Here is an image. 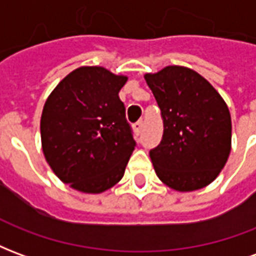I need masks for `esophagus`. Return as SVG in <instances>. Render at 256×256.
Here are the masks:
<instances>
[{
  "label": "esophagus",
  "mask_w": 256,
  "mask_h": 256,
  "mask_svg": "<svg viewBox=\"0 0 256 256\" xmlns=\"http://www.w3.org/2000/svg\"><path fill=\"white\" fill-rule=\"evenodd\" d=\"M133 128H134V132H136L137 134H140L141 132H142V128H144V122H142V120H138V122L134 123Z\"/></svg>",
  "instance_id": "1"
}]
</instances>
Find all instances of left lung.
Listing matches in <instances>:
<instances>
[{"mask_svg":"<svg viewBox=\"0 0 256 256\" xmlns=\"http://www.w3.org/2000/svg\"><path fill=\"white\" fill-rule=\"evenodd\" d=\"M144 78L163 119L160 144L150 150L156 176L178 192L207 186L230 154L232 119L226 102L190 68L168 66Z\"/></svg>","mask_w":256,"mask_h":256,"instance_id":"1","label":"left lung"}]
</instances>
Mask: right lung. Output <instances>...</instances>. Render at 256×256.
Masks as SVG:
<instances>
[{
  "instance_id": "1",
  "label": "right lung",
  "mask_w": 256,
  "mask_h": 256,
  "mask_svg": "<svg viewBox=\"0 0 256 256\" xmlns=\"http://www.w3.org/2000/svg\"><path fill=\"white\" fill-rule=\"evenodd\" d=\"M128 76L79 67L54 88L41 116L42 150L64 184L101 193L122 180L136 141L119 92Z\"/></svg>"
}]
</instances>
